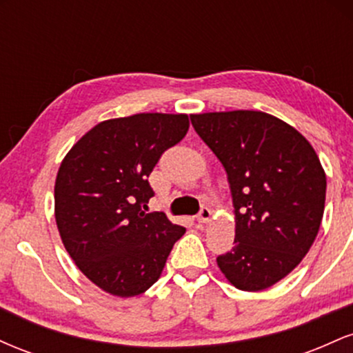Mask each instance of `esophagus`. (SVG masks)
Listing matches in <instances>:
<instances>
[{
    "label": "esophagus",
    "instance_id": "34e87169",
    "mask_svg": "<svg viewBox=\"0 0 353 353\" xmlns=\"http://www.w3.org/2000/svg\"><path fill=\"white\" fill-rule=\"evenodd\" d=\"M212 217V210L209 208H202L201 212L197 214V222H209Z\"/></svg>",
    "mask_w": 353,
    "mask_h": 353
}]
</instances>
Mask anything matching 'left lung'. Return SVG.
Returning a JSON list of instances; mask_svg holds the SVG:
<instances>
[{"label":"left lung","mask_w":353,"mask_h":353,"mask_svg":"<svg viewBox=\"0 0 353 353\" xmlns=\"http://www.w3.org/2000/svg\"><path fill=\"white\" fill-rule=\"evenodd\" d=\"M190 123L224 165L232 192L236 245L219 255V269L245 292L269 289L317 237L327 189L319 156L297 129L267 112H204Z\"/></svg>","instance_id":"left-lung-1"}]
</instances>
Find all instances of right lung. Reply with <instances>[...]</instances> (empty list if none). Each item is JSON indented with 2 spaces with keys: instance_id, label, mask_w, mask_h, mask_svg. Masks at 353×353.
<instances>
[{
  "instance_id": "1",
  "label": "right lung",
  "mask_w": 353,
  "mask_h": 353,
  "mask_svg": "<svg viewBox=\"0 0 353 353\" xmlns=\"http://www.w3.org/2000/svg\"><path fill=\"white\" fill-rule=\"evenodd\" d=\"M188 114L143 112L108 119L66 154L54 184V216L68 254L92 283L117 297L145 292L161 277L182 225L144 212L149 174L188 134Z\"/></svg>"
}]
</instances>
